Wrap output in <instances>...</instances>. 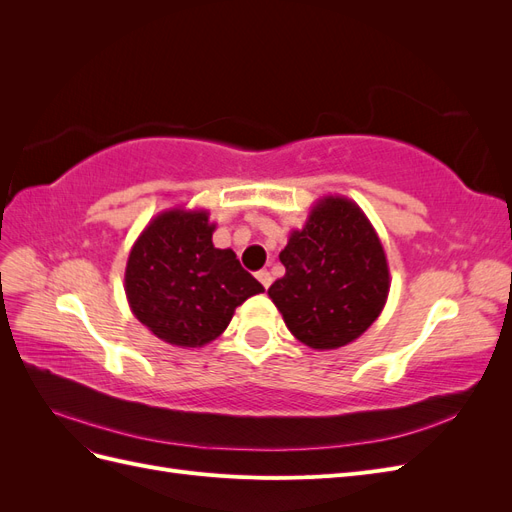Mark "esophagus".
Wrapping results in <instances>:
<instances>
[{
  "label": "esophagus",
  "instance_id": "obj_1",
  "mask_svg": "<svg viewBox=\"0 0 512 512\" xmlns=\"http://www.w3.org/2000/svg\"><path fill=\"white\" fill-rule=\"evenodd\" d=\"M256 277H258V282L265 286V288H269L271 286V282H273V277H271V273L267 271V269H262V271H258L256 273Z\"/></svg>",
  "mask_w": 512,
  "mask_h": 512
}]
</instances>
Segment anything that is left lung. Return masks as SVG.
<instances>
[{
    "mask_svg": "<svg viewBox=\"0 0 512 512\" xmlns=\"http://www.w3.org/2000/svg\"><path fill=\"white\" fill-rule=\"evenodd\" d=\"M284 277L269 288L288 331L314 350L342 348L382 314L391 275L376 228L346 196L316 200L280 252Z\"/></svg>",
    "mask_w": 512,
    "mask_h": 512,
    "instance_id": "8db88e82",
    "label": "left lung"
}]
</instances>
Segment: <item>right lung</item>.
<instances>
[{"label": "right lung", "mask_w": 512, "mask_h": 512, "mask_svg": "<svg viewBox=\"0 0 512 512\" xmlns=\"http://www.w3.org/2000/svg\"><path fill=\"white\" fill-rule=\"evenodd\" d=\"M213 230L207 209L173 207L130 250L123 288L132 314L170 346H207L245 299L265 292L235 252L213 245Z\"/></svg>", "instance_id": "add662e5"}]
</instances>
